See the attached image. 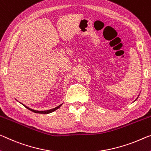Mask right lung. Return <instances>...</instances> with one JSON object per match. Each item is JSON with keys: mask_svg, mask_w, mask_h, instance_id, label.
Returning a JSON list of instances; mask_svg holds the SVG:
<instances>
[{"mask_svg": "<svg viewBox=\"0 0 151 151\" xmlns=\"http://www.w3.org/2000/svg\"><path fill=\"white\" fill-rule=\"evenodd\" d=\"M22 105H24V106H25V107H26L27 109H28L29 110L33 111V112H34V113H42V114H48V113H50L53 112V111H56L57 109H59V108L60 107V106H61L62 105V104H61V105H59L58 106H57V107L54 108V109H50V110H46V111H36V110H34V109H30V108H29V107H27V106H26L25 105H24V104H22Z\"/></svg>", "mask_w": 151, "mask_h": 151, "instance_id": "obj_1", "label": "right lung"}]
</instances>
